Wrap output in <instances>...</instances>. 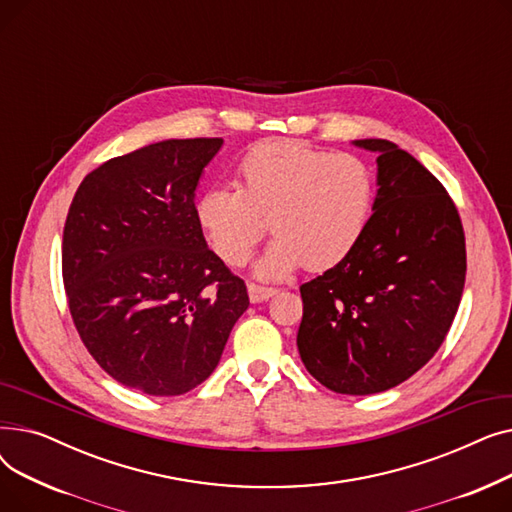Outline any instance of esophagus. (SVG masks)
Returning a JSON list of instances; mask_svg holds the SVG:
<instances>
[{
    "instance_id": "34e87169",
    "label": "esophagus",
    "mask_w": 512,
    "mask_h": 512,
    "mask_svg": "<svg viewBox=\"0 0 512 512\" xmlns=\"http://www.w3.org/2000/svg\"><path fill=\"white\" fill-rule=\"evenodd\" d=\"M274 294H278L276 288H267V286H259V284H249V299L251 303H261L272 299Z\"/></svg>"
}]
</instances>
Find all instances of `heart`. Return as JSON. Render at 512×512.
Returning a JSON list of instances; mask_svg holds the SVG:
<instances>
[{"instance_id": "obj_1", "label": "heart", "mask_w": 512, "mask_h": 512, "mask_svg": "<svg viewBox=\"0 0 512 512\" xmlns=\"http://www.w3.org/2000/svg\"><path fill=\"white\" fill-rule=\"evenodd\" d=\"M373 178L353 153H328L301 141L261 143L242 157L236 191L215 186L195 205L213 253L245 263L267 230L276 234L257 261L263 278H284L307 265L328 270L351 253L365 232Z\"/></svg>"}]
</instances>
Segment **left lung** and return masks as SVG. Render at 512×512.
Instances as JSON below:
<instances>
[{
    "label": "left lung",
    "mask_w": 512,
    "mask_h": 512,
    "mask_svg": "<svg viewBox=\"0 0 512 512\" xmlns=\"http://www.w3.org/2000/svg\"><path fill=\"white\" fill-rule=\"evenodd\" d=\"M378 193L357 247L301 286V361L338 394L390 390L436 355L459 309L467 251L452 199L438 178L386 139Z\"/></svg>",
    "instance_id": "8db88e82"
}]
</instances>
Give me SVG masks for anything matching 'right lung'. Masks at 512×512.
Instances as JSON below:
<instances>
[{"label": "right lung", "instance_id": "add662e5", "mask_svg": "<svg viewBox=\"0 0 512 512\" xmlns=\"http://www.w3.org/2000/svg\"><path fill=\"white\" fill-rule=\"evenodd\" d=\"M222 139H168L105 161L72 199L62 274L74 326L105 373L178 396L218 367L247 286L205 242L195 191Z\"/></svg>", "mask_w": 512, "mask_h": 512}]
</instances>
